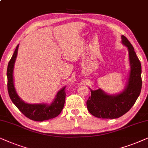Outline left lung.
Here are the masks:
<instances>
[{
    "mask_svg": "<svg viewBox=\"0 0 148 148\" xmlns=\"http://www.w3.org/2000/svg\"><path fill=\"white\" fill-rule=\"evenodd\" d=\"M122 44L129 51L130 71L127 85L121 92L106 93L101 88L90 90V97L86 101L88 112L101 119H117L127 113L135 104L142 86L141 66L133 47L125 36H122Z\"/></svg>",
    "mask_w": 148,
    "mask_h": 148,
    "instance_id": "1",
    "label": "left lung"
}]
</instances>
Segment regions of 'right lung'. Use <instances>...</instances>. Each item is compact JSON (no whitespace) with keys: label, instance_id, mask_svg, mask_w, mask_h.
Returning a JSON list of instances; mask_svg holds the SVG:
<instances>
[{"label":"right lung","instance_id":"add662e5","mask_svg":"<svg viewBox=\"0 0 148 148\" xmlns=\"http://www.w3.org/2000/svg\"><path fill=\"white\" fill-rule=\"evenodd\" d=\"M18 48L19 45L17 46L12 58L9 61L7 71L8 92L11 101L19 111L32 121L42 122L54 119L55 117L58 116L64 108L66 99V87L64 86L57 92L53 101L49 104L46 103H28L23 101L19 97L15 89L13 78V70L17 56Z\"/></svg>","mask_w":148,"mask_h":148}]
</instances>
